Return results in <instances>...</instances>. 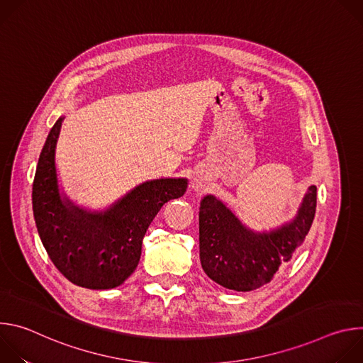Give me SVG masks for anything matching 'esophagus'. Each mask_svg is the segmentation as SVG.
<instances>
[{
	"label": "esophagus",
	"mask_w": 363,
	"mask_h": 363,
	"mask_svg": "<svg viewBox=\"0 0 363 363\" xmlns=\"http://www.w3.org/2000/svg\"><path fill=\"white\" fill-rule=\"evenodd\" d=\"M191 188H192L194 191H196V192H201V191L205 188L203 179H202L201 177H194V178L191 179Z\"/></svg>",
	"instance_id": "34e87169"
}]
</instances>
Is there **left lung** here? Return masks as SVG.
<instances>
[{
    "label": "left lung",
    "instance_id": "1",
    "mask_svg": "<svg viewBox=\"0 0 363 363\" xmlns=\"http://www.w3.org/2000/svg\"><path fill=\"white\" fill-rule=\"evenodd\" d=\"M316 191L310 185L297 214L269 231H254L214 195L199 206V260L213 281L235 291L270 283L304 242L316 213Z\"/></svg>",
    "mask_w": 363,
    "mask_h": 363
}]
</instances>
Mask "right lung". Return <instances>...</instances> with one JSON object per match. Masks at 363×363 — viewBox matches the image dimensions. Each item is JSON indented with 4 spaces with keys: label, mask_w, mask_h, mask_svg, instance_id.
Wrapping results in <instances>:
<instances>
[{
    "label": "right lung",
    "mask_w": 363,
    "mask_h": 363,
    "mask_svg": "<svg viewBox=\"0 0 363 363\" xmlns=\"http://www.w3.org/2000/svg\"><path fill=\"white\" fill-rule=\"evenodd\" d=\"M65 116L51 128L33 184V213L41 242L57 270L73 284L108 290L138 267L142 240L165 202L182 196L186 178L145 181L105 210L91 211L62 191L56 147Z\"/></svg>",
    "instance_id": "right-lung-1"
}]
</instances>
